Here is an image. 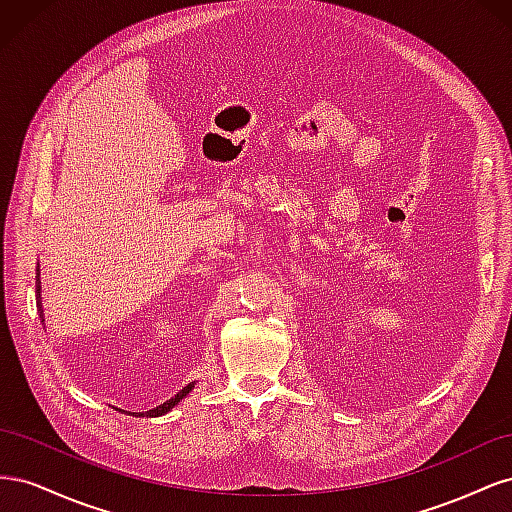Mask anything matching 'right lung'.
Segmentation results:
<instances>
[{"mask_svg": "<svg viewBox=\"0 0 512 512\" xmlns=\"http://www.w3.org/2000/svg\"><path fill=\"white\" fill-rule=\"evenodd\" d=\"M36 307H38V314H40V320H42V324H44V307H42V282H40V262H38V267H36ZM194 384H196V380L194 382H190V384H185L183 389L175 395V397H170V399H166L164 404H160V406H156V408H151V410H147V412H130V416H162V414H166V412H170L173 410L181 399H185L188 397L190 393H192V389H194ZM126 412V410H123ZM128 414V412H126Z\"/></svg>", "mask_w": 512, "mask_h": 512, "instance_id": "obj_1", "label": "right lung"}]
</instances>
